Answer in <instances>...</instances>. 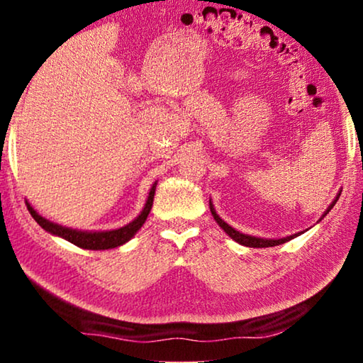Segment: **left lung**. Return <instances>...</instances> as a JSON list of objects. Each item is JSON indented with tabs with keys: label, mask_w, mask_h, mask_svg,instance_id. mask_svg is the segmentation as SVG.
Here are the masks:
<instances>
[{
	"label": "left lung",
	"mask_w": 363,
	"mask_h": 363,
	"mask_svg": "<svg viewBox=\"0 0 363 363\" xmlns=\"http://www.w3.org/2000/svg\"><path fill=\"white\" fill-rule=\"evenodd\" d=\"M337 199H340V194H337L336 199H335L333 201H331V205L327 208V211H325V213L322 214V218L318 219V220H322L325 216H327L328 211L331 210V208L335 206ZM210 211H211V214H213L214 220H216V223L219 224L220 229H223V230L227 233V235H229V237L232 238V240H235L237 243L243 245V247H250V248H269V247H277V245L285 243V242H288V240H291V238L298 237L299 233H303V232H298V233H293V235H288V237H284V238H261V237L248 235V233H242V232H238L237 229H233V227L227 224L224 219H220L219 214L216 213V210H214V205H213L211 199H210ZM318 220H317V223H318Z\"/></svg>",
	"instance_id": "obj_1"
}]
</instances>
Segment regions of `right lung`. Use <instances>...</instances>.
<instances>
[{"instance_id":"obj_1","label":"right lung","mask_w":363,"mask_h":363,"mask_svg":"<svg viewBox=\"0 0 363 363\" xmlns=\"http://www.w3.org/2000/svg\"><path fill=\"white\" fill-rule=\"evenodd\" d=\"M155 189H157V181L153 182V186L149 190V196H147L145 205L143 208V211L139 213L138 218H134L130 224L120 227V229H112V230H78V229H70V227L60 225L52 223L46 218H43L41 214L36 213L35 208L26 201L27 208L32 218L38 223L43 229L46 232L51 233V235H56L64 238V240L70 242L77 247L83 248V250H112L120 247V245H125L126 242H130L131 238L136 235V232L144 225L147 216L152 210L153 205V195H155Z\"/></svg>"}]
</instances>
